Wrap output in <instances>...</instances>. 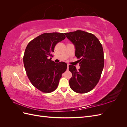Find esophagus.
<instances>
[{
	"instance_id": "obj_1",
	"label": "esophagus",
	"mask_w": 127,
	"mask_h": 127,
	"mask_svg": "<svg viewBox=\"0 0 127 127\" xmlns=\"http://www.w3.org/2000/svg\"><path fill=\"white\" fill-rule=\"evenodd\" d=\"M68 68H69V64H67V70H68Z\"/></svg>"
}]
</instances>
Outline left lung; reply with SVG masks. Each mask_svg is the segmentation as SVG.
Wrapping results in <instances>:
<instances>
[{"label": "left lung", "mask_w": 127, "mask_h": 127, "mask_svg": "<svg viewBox=\"0 0 127 127\" xmlns=\"http://www.w3.org/2000/svg\"><path fill=\"white\" fill-rule=\"evenodd\" d=\"M74 45L75 56L79 59L80 68L70 64L72 77L69 83L72 90L78 93L91 91L98 83L104 64L102 45L93 34L83 31L64 33Z\"/></svg>", "instance_id": "1"}]
</instances>
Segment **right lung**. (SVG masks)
Returning a JSON list of instances; mask_svg holds the SVG:
<instances>
[{
  "mask_svg": "<svg viewBox=\"0 0 127 127\" xmlns=\"http://www.w3.org/2000/svg\"><path fill=\"white\" fill-rule=\"evenodd\" d=\"M65 37L61 33H43L26 48L23 63L26 74L32 85L44 93L56 89L62 74L67 69L66 63H55L51 60L56 45Z\"/></svg>",
  "mask_w": 127,
  "mask_h": 127,
  "instance_id": "obj_1",
  "label": "right lung"
}]
</instances>
